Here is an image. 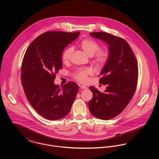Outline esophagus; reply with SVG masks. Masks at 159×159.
Returning <instances> with one entry per match:
<instances>
[{
  "instance_id": "esophagus-1",
  "label": "esophagus",
  "mask_w": 159,
  "mask_h": 159,
  "mask_svg": "<svg viewBox=\"0 0 159 159\" xmlns=\"http://www.w3.org/2000/svg\"><path fill=\"white\" fill-rule=\"evenodd\" d=\"M80 88H81V89H88V87L86 86H84V85H81V86H80Z\"/></svg>"
}]
</instances>
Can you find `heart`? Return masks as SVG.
Masks as SVG:
<instances>
[{
  "instance_id": "b5f03b06",
  "label": "heart",
  "mask_w": 159,
  "mask_h": 159,
  "mask_svg": "<svg viewBox=\"0 0 159 159\" xmlns=\"http://www.w3.org/2000/svg\"><path fill=\"white\" fill-rule=\"evenodd\" d=\"M80 46L89 56H93V61L97 67H103L105 66L110 56V51L107 48H100V45L96 40L88 38L82 40L80 43ZM73 51L71 46L67 47L62 53V60L64 63H67L70 59L71 55ZM93 73L92 68H79L73 74L74 78L78 81L84 83L87 81L88 76Z\"/></svg>"
}]
</instances>
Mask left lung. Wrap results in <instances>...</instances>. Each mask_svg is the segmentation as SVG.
<instances>
[{
  "mask_svg": "<svg viewBox=\"0 0 159 159\" xmlns=\"http://www.w3.org/2000/svg\"><path fill=\"white\" fill-rule=\"evenodd\" d=\"M92 37L109 45L110 58L102 69L99 83L106 85L101 92L89 87L93 97L89 102L91 114L102 120L113 119L125 108L132 100L137 86L138 68L135 56L123 39L107 32H92Z\"/></svg>",
  "mask_w": 159,
  "mask_h": 159,
  "instance_id": "obj_1",
  "label": "left lung"
}]
</instances>
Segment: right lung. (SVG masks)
Listing matches in <instances>:
<instances>
[{
    "mask_svg": "<svg viewBox=\"0 0 159 159\" xmlns=\"http://www.w3.org/2000/svg\"><path fill=\"white\" fill-rule=\"evenodd\" d=\"M80 34L43 33L30 43L23 57L21 80L25 95L34 109L48 120L67 116L79 90L75 82L70 81L61 88L54 81L56 74L62 68L64 49Z\"/></svg>",
    "mask_w": 159,
    "mask_h": 159,
    "instance_id": "add662e5",
    "label": "right lung"
}]
</instances>
